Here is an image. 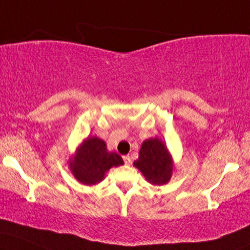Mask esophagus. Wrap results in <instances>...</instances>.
I'll list each match as a JSON object with an SVG mask.
<instances>
[{
	"instance_id": "esophagus-1",
	"label": "esophagus",
	"mask_w": 250,
	"mask_h": 250,
	"mask_svg": "<svg viewBox=\"0 0 250 250\" xmlns=\"http://www.w3.org/2000/svg\"><path fill=\"white\" fill-rule=\"evenodd\" d=\"M123 160H125V165H130V164H131V158H130L129 155H125V156H123Z\"/></svg>"
}]
</instances>
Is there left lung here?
<instances>
[{"label": "left lung", "instance_id": "8db88e82", "mask_svg": "<svg viewBox=\"0 0 250 250\" xmlns=\"http://www.w3.org/2000/svg\"><path fill=\"white\" fill-rule=\"evenodd\" d=\"M153 185H165L171 180L174 163L166 144L159 138H150L142 142L139 159L133 164Z\"/></svg>", "mask_w": 250, "mask_h": 250}]
</instances>
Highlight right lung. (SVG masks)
<instances>
[{
  "instance_id": "right-lung-1",
  "label": "right lung",
  "mask_w": 250,
  "mask_h": 250,
  "mask_svg": "<svg viewBox=\"0 0 250 250\" xmlns=\"http://www.w3.org/2000/svg\"><path fill=\"white\" fill-rule=\"evenodd\" d=\"M122 158L106 148L105 141L97 136H89L77 147L68 158V167L73 177L83 185L101 183L111 167L123 165Z\"/></svg>"
}]
</instances>
